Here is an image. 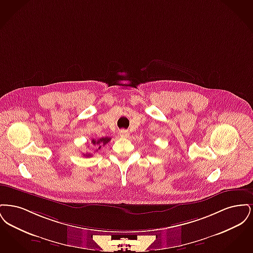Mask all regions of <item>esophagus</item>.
Instances as JSON below:
<instances>
[{
    "label": "esophagus",
    "mask_w": 253,
    "mask_h": 253,
    "mask_svg": "<svg viewBox=\"0 0 253 253\" xmlns=\"http://www.w3.org/2000/svg\"><path fill=\"white\" fill-rule=\"evenodd\" d=\"M120 135L121 136H128L129 135V132L127 131V130H121V132H120Z\"/></svg>",
    "instance_id": "1"
}]
</instances>
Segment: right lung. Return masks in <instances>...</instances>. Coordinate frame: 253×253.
Segmentation results:
<instances>
[{
    "label": "right lung",
    "instance_id": "add662e5",
    "mask_svg": "<svg viewBox=\"0 0 253 253\" xmlns=\"http://www.w3.org/2000/svg\"><path fill=\"white\" fill-rule=\"evenodd\" d=\"M111 140V137H108V136H106V137H101V138H99V139H92V144L95 145V146H98V150L101 148V146L102 145H106L108 143L109 141ZM97 151V150H96ZM95 151V152H96ZM84 157H92V154H84Z\"/></svg>",
    "mask_w": 253,
    "mask_h": 253
}]
</instances>
